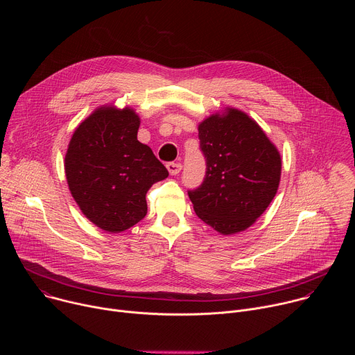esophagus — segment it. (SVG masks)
<instances>
[{
  "label": "esophagus",
  "instance_id": "34e87169",
  "mask_svg": "<svg viewBox=\"0 0 355 355\" xmlns=\"http://www.w3.org/2000/svg\"><path fill=\"white\" fill-rule=\"evenodd\" d=\"M166 167H167V170H168V173H170L171 175H177V174L181 171V168H182L181 163H174V162L167 163Z\"/></svg>",
  "mask_w": 355,
  "mask_h": 355
}]
</instances>
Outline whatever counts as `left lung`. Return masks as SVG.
<instances>
[{
  "instance_id": "1",
  "label": "left lung",
  "mask_w": 355,
  "mask_h": 355,
  "mask_svg": "<svg viewBox=\"0 0 355 355\" xmlns=\"http://www.w3.org/2000/svg\"><path fill=\"white\" fill-rule=\"evenodd\" d=\"M198 132L207 171L199 187L188 189L193 211L222 234L241 232L274 199L281 156L263 129L237 110L212 115Z\"/></svg>"
}]
</instances>
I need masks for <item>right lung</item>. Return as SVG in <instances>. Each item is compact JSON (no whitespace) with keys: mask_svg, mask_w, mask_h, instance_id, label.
<instances>
[{"mask_svg":"<svg viewBox=\"0 0 355 355\" xmlns=\"http://www.w3.org/2000/svg\"><path fill=\"white\" fill-rule=\"evenodd\" d=\"M139 116L129 108H99L74 132L66 177L83 214L98 227L123 232L147 214L146 193L168 171L137 140Z\"/></svg>","mask_w":355,"mask_h":355,"instance_id":"right-lung-1","label":"right lung"}]
</instances>
